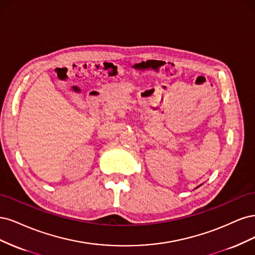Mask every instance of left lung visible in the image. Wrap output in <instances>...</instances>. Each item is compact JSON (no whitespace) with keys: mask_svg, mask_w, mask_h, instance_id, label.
I'll list each match as a JSON object with an SVG mask.
<instances>
[{"mask_svg":"<svg viewBox=\"0 0 255 255\" xmlns=\"http://www.w3.org/2000/svg\"><path fill=\"white\" fill-rule=\"evenodd\" d=\"M199 186H200V185H199ZM199 186H197V187H196V188H198V187H199Z\"/></svg>","mask_w":255,"mask_h":255,"instance_id":"1","label":"left lung"}]
</instances>
